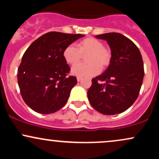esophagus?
I'll return each instance as SVG.
<instances>
[{"label": "esophagus", "mask_w": 159, "mask_h": 159, "mask_svg": "<svg viewBox=\"0 0 159 159\" xmlns=\"http://www.w3.org/2000/svg\"><path fill=\"white\" fill-rule=\"evenodd\" d=\"M82 80V78H81V77H77V81L79 82V81H81Z\"/></svg>", "instance_id": "34e87169"}]
</instances>
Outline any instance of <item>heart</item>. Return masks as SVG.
Returning a JSON list of instances; mask_svg holds the SVG:
<instances>
[{"instance_id": "obj_1", "label": "heart", "mask_w": 159, "mask_h": 159, "mask_svg": "<svg viewBox=\"0 0 159 159\" xmlns=\"http://www.w3.org/2000/svg\"><path fill=\"white\" fill-rule=\"evenodd\" d=\"M78 48L72 45L63 50L65 61L74 66L79 62L82 56L88 55L85 58L87 64L75 66L72 69L73 75L81 78L92 77L99 73L100 69L105 70L111 64L112 52L111 49L104 46V43L94 37H87L81 40L77 45Z\"/></svg>"}]
</instances>
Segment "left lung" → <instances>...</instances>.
Returning <instances> with one entry per match:
<instances>
[{"instance_id": "left-lung-1", "label": "left lung", "mask_w": 159, "mask_h": 159, "mask_svg": "<svg viewBox=\"0 0 159 159\" xmlns=\"http://www.w3.org/2000/svg\"><path fill=\"white\" fill-rule=\"evenodd\" d=\"M96 37L106 40L112 59L106 70L92 79L87 91L89 102L101 114H120L132 106L139 95L144 75L141 54L123 34L107 33Z\"/></svg>"}]
</instances>
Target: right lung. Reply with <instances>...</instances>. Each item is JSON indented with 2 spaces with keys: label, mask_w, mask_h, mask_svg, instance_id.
Masks as SVG:
<instances>
[{
  "label": "right lung",
  "mask_w": 159,
  "mask_h": 159,
  "mask_svg": "<svg viewBox=\"0 0 159 159\" xmlns=\"http://www.w3.org/2000/svg\"><path fill=\"white\" fill-rule=\"evenodd\" d=\"M81 34L49 32L27 48L18 69V84L25 102L39 114L56 112L66 103L77 78L68 75L65 48Z\"/></svg>",
  "instance_id": "add662e5"
}]
</instances>
